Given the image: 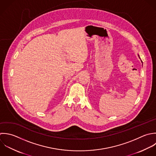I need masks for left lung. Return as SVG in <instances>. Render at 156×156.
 <instances>
[{
  "instance_id": "obj_1",
  "label": "left lung",
  "mask_w": 156,
  "mask_h": 156,
  "mask_svg": "<svg viewBox=\"0 0 156 156\" xmlns=\"http://www.w3.org/2000/svg\"><path fill=\"white\" fill-rule=\"evenodd\" d=\"M140 58V57H139Z\"/></svg>"
}]
</instances>
